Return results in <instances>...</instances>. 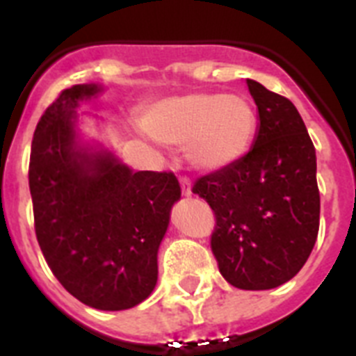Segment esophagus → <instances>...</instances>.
Wrapping results in <instances>:
<instances>
[{
	"label": "esophagus",
	"instance_id": "obj_1",
	"mask_svg": "<svg viewBox=\"0 0 356 356\" xmlns=\"http://www.w3.org/2000/svg\"><path fill=\"white\" fill-rule=\"evenodd\" d=\"M180 185H181V194H184L185 197H188L191 194H193V191H191V180H188L187 176H181Z\"/></svg>",
	"mask_w": 356,
	"mask_h": 356
}]
</instances>
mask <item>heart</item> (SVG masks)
<instances>
[{
  "label": "heart",
  "mask_w": 356,
  "mask_h": 356,
  "mask_svg": "<svg viewBox=\"0 0 356 356\" xmlns=\"http://www.w3.org/2000/svg\"><path fill=\"white\" fill-rule=\"evenodd\" d=\"M151 137L169 146H187L188 160L216 171L241 160L257 130L251 103L238 94L194 92L155 103L143 115Z\"/></svg>",
  "instance_id": "b5f03b06"
}]
</instances>
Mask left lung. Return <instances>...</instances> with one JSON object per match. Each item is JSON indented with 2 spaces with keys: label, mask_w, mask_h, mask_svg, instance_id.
Returning <instances> with one entry per match:
<instances>
[{
  "label": "left lung",
  "mask_w": 356,
  "mask_h": 356,
  "mask_svg": "<svg viewBox=\"0 0 356 356\" xmlns=\"http://www.w3.org/2000/svg\"><path fill=\"white\" fill-rule=\"evenodd\" d=\"M246 83L260 119L253 147L197 178L193 193L216 216L210 248L222 278L242 291H266L298 275L316 244V147L291 99Z\"/></svg>",
  "instance_id": "1"
}]
</instances>
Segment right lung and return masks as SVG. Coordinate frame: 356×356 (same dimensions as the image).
Returning <instances> with one entry per match:
<instances>
[{"label": "right lung", "mask_w": 356, "mask_h": 356, "mask_svg": "<svg viewBox=\"0 0 356 356\" xmlns=\"http://www.w3.org/2000/svg\"><path fill=\"white\" fill-rule=\"evenodd\" d=\"M97 85L64 89L31 140L30 194L40 251L62 287L87 307L127 310L159 278L156 253L181 188L171 171H137L78 149L72 121Z\"/></svg>", "instance_id": "add662e5"}]
</instances>
